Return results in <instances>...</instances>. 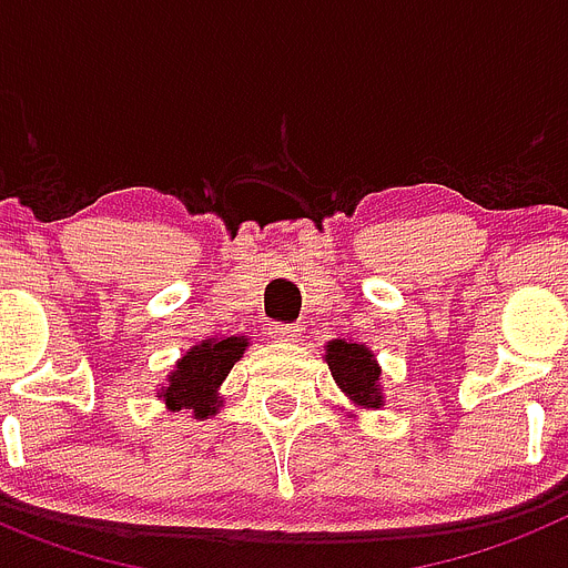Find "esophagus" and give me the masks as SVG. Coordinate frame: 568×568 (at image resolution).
I'll use <instances>...</instances> for the list:
<instances>
[{
	"label": "esophagus",
	"mask_w": 568,
	"mask_h": 568,
	"mask_svg": "<svg viewBox=\"0 0 568 568\" xmlns=\"http://www.w3.org/2000/svg\"><path fill=\"white\" fill-rule=\"evenodd\" d=\"M268 334L274 339H283V343H297L303 337V328L297 323H280V325H271Z\"/></svg>",
	"instance_id": "esophagus-1"
}]
</instances>
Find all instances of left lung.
<instances>
[{
    "mask_svg": "<svg viewBox=\"0 0 568 568\" xmlns=\"http://www.w3.org/2000/svg\"><path fill=\"white\" fill-rule=\"evenodd\" d=\"M325 363L332 368L334 383L339 386V392L345 394L348 406L354 408H383L386 406V397H383V386H379V368L377 357L368 345L354 343V339H328L325 345ZM352 417H357L354 412H348Z\"/></svg>",
    "mask_w": 568,
    "mask_h": 568,
    "instance_id": "left-lung-1",
    "label": "left lung"
}]
</instances>
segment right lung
<instances>
[{"instance_id":"add662e5","label":"right lung","mask_w":568,"mask_h":568,"mask_svg":"<svg viewBox=\"0 0 568 568\" xmlns=\"http://www.w3.org/2000/svg\"><path fill=\"white\" fill-rule=\"evenodd\" d=\"M248 348V337H211L191 345L168 372L165 383L156 388V397L171 412L189 408L194 420H209L223 408L220 386L231 374L234 363Z\"/></svg>"}]
</instances>
